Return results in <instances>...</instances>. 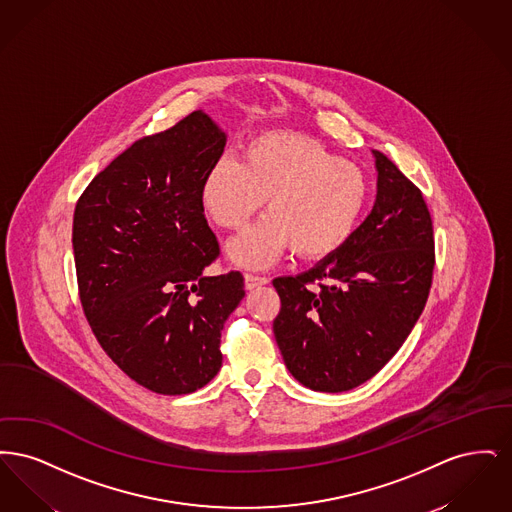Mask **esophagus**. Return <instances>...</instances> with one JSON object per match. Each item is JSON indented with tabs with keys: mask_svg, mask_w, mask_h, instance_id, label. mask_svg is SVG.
Segmentation results:
<instances>
[{
	"mask_svg": "<svg viewBox=\"0 0 512 512\" xmlns=\"http://www.w3.org/2000/svg\"><path fill=\"white\" fill-rule=\"evenodd\" d=\"M268 284V278L265 276H257V274H245V288L247 290H255V288H261V286H265Z\"/></svg>",
	"mask_w": 512,
	"mask_h": 512,
	"instance_id": "34e87169",
	"label": "esophagus"
}]
</instances>
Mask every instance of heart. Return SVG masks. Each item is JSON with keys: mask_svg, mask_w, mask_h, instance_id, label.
I'll return each mask as SVG.
<instances>
[{"mask_svg": "<svg viewBox=\"0 0 512 512\" xmlns=\"http://www.w3.org/2000/svg\"><path fill=\"white\" fill-rule=\"evenodd\" d=\"M370 186L355 163L317 138L268 130L244 147V161L220 157L207 171L201 197L220 228H242L267 197V213L228 245L230 257L265 268L292 249L324 259L351 240L363 219Z\"/></svg>", "mask_w": 512, "mask_h": 512, "instance_id": "heart-1", "label": "heart"}]
</instances>
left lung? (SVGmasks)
I'll return each mask as SVG.
<instances>
[{
  "instance_id": "left-lung-1",
  "label": "left lung",
  "mask_w": 512,
  "mask_h": 512,
  "mask_svg": "<svg viewBox=\"0 0 512 512\" xmlns=\"http://www.w3.org/2000/svg\"><path fill=\"white\" fill-rule=\"evenodd\" d=\"M378 194L338 253L274 278L280 313L274 338L305 388L349 391L370 380L411 334L432 288L434 226L422 192L372 151Z\"/></svg>"
}]
</instances>
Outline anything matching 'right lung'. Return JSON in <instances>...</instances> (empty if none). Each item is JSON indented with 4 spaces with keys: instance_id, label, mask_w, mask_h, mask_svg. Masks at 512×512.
I'll return each mask as SVG.
<instances>
[{
    "instance_id": "obj_1",
    "label": "right lung",
    "mask_w": 512,
    "mask_h": 512,
    "mask_svg": "<svg viewBox=\"0 0 512 512\" xmlns=\"http://www.w3.org/2000/svg\"><path fill=\"white\" fill-rule=\"evenodd\" d=\"M226 136L194 111L124 149L74 207L78 295L109 359L136 384L184 395L222 365L220 332L244 276H205L220 255L201 188Z\"/></svg>"
}]
</instances>
